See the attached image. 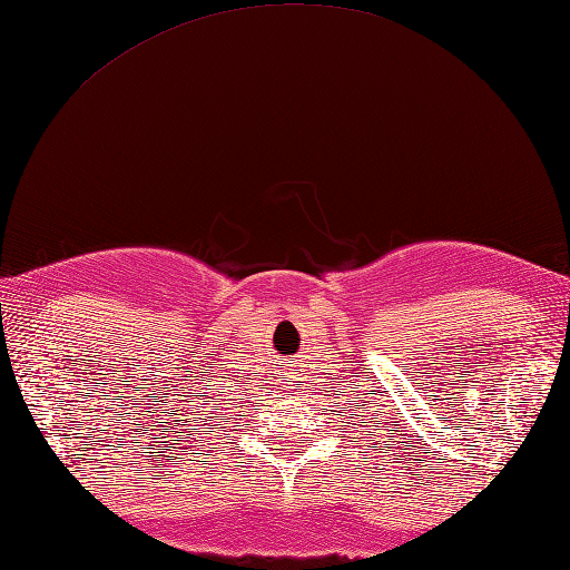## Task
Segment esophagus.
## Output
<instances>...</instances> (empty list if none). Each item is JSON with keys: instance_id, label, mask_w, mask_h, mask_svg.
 <instances>
[{"instance_id": "1", "label": "esophagus", "mask_w": 570, "mask_h": 570, "mask_svg": "<svg viewBox=\"0 0 570 570\" xmlns=\"http://www.w3.org/2000/svg\"><path fill=\"white\" fill-rule=\"evenodd\" d=\"M282 385H284V387H294L296 383H294V377H291L288 373H284V377H282Z\"/></svg>"}]
</instances>
